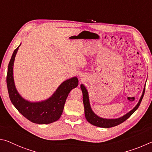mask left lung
<instances>
[{
    "mask_svg": "<svg viewBox=\"0 0 152 152\" xmlns=\"http://www.w3.org/2000/svg\"><path fill=\"white\" fill-rule=\"evenodd\" d=\"M145 87L143 88L142 95L141 96L139 102L137 103V105L135 106L134 108H133L132 110L129 111L128 113L125 114L124 115L120 117V118H115V119H106L103 118L101 117L98 116L96 115L94 111L92 110L91 105H90L89 102V94L88 91L86 89V87H85L83 84L81 85V89L83 93V102L84 105V109H85V116L87 121L92 125H94L95 126L99 127H104V128H109V127H112L114 126H118L121 123H123L124 121L126 120L127 119H128L130 116H131L133 113H134L135 111L137 110V108L139 107V106L141 103V102L143 99V95H144L145 93Z\"/></svg>",
    "mask_w": 152,
    "mask_h": 152,
    "instance_id": "8db88e82",
    "label": "left lung"
}]
</instances>
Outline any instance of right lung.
<instances>
[{"instance_id": "obj_1", "label": "right lung", "mask_w": 152, "mask_h": 152, "mask_svg": "<svg viewBox=\"0 0 152 152\" xmlns=\"http://www.w3.org/2000/svg\"><path fill=\"white\" fill-rule=\"evenodd\" d=\"M20 45L13 52L8 66L7 84L10 99L15 108L33 123L51 124L57 121L62 115L66 97L71 89L77 87L78 79L73 77L63 81L54 94L45 100L33 102L24 99L16 88L13 77L14 61Z\"/></svg>"}]
</instances>
